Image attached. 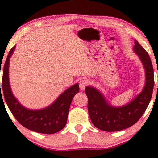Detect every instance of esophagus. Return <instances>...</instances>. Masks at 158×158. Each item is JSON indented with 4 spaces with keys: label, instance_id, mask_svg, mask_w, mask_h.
Wrapping results in <instances>:
<instances>
[{
    "label": "esophagus",
    "instance_id": "obj_1",
    "mask_svg": "<svg viewBox=\"0 0 158 158\" xmlns=\"http://www.w3.org/2000/svg\"><path fill=\"white\" fill-rule=\"evenodd\" d=\"M89 81L85 79H83L81 80V81H80L79 82L80 89H81V90H84L85 87L89 85Z\"/></svg>",
    "mask_w": 158,
    "mask_h": 158
}]
</instances>
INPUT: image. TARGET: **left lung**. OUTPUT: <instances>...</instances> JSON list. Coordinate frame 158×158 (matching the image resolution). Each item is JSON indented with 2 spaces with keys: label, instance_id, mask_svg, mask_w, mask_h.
<instances>
[{
  "label": "left lung",
  "instance_id": "obj_1",
  "mask_svg": "<svg viewBox=\"0 0 158 158\" xmlns=\"http://www.w3.org/2000/svg\"><path fill=\"white\" fill-rule=\"evenodd\" d=\"M134 51L144 66L146 84L141 94L129 104L114 108L109 106L102 95L94 88L87 86L85 89L88 97L89 116L92 124L98 129L115 132L130 127L140 119L149 106L155 85L152 64L147 52L138 41H135Z\"/></svg>",
  "mask_w": 158,
  "mask_h": 158
}]
</instances>
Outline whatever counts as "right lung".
Returning <instances> with one entry per match:
<instances>
[{"label": "right lung", "mask_w": 158, "mask_h": 158, "mask_svg": "<svg viewBox=\"0 0 158 158\" xmlns=\"http://www.w3.org/2000/svg\"><path fill=\"white\" fill-rule=\"evenodd\" d=\"M14 50L15 47L9 51L3 66L1 90L0 84V100L2 99L3 100L2 96L4 97L6 102L11 114L17 122L27 129L44 134L58 133L63 129L67 124L68 113L72 100L79 91L78 83L67 89L48 108L40 110H31L25 108L13 96L9 85V58Z\"/></svg>", "instance_id": "add662e5"}]
</instances>
